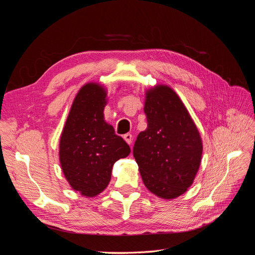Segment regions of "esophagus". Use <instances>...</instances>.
<instances>
[{
  "instance_id": "obj_1",
  "label": "esophagus",
  "mask_w": 255,
  "mask_h": 255,
  "mask_svg": "<svg viewBox=\"0 0 255 255\" xmlns=\"http://www.w3.org/2000/svg\"><path fill=\"white\" fill-rule=\"evenodd\" d=\"M123 139H125L128 144H130V143H132V135H130V134L123 135Z\"/></svg>"
}]
</instances>
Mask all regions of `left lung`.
<instances>
[{"label": "left lung", "instance_id": "8db88e82", "mask_svg": "<svg viewBox=\"0 0 255 255\" xmlns=\"http://www.w3.org/2000/svg\"><path fill=\"white\" fill-rule=\"evenodd\" d=\"M143 111L148 127L133 149L142 182L161 199L177 198L194 183L201 164L199 129L180 97L167 85L144 91Z\"/></svg>", "mask_w": 255, "mask_h": 255}]
</instances>
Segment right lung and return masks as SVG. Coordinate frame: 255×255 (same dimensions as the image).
<instances>
[{"mask_svg":"<svg viewBox=\"0 0 255 255\" xmlns=\"http://www.w3.org/2000/svg\"><path fill=\"white\" fill-rule=\"evenodd\" d=\"M107 89L89 82L76 94L59 139V163L70 187L94 198L107 187L114 164L130 153L104 120Z\"/></svg>","mask_w":255,"mask_h":255,"instance_id":"add662e5","label":"right lung"}]
</instances>
